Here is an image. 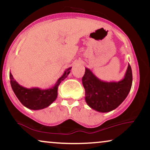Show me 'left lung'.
<instances>
[{"label":"left lung","instance_id":"left-lung-1","mask_svg":"<svg viewBox=\"0 0 150 150\" xmlns=\"http://www.w3.org/2000/svg\"><path fill=\"white\" fill-rule=\"evenodd\" d=\"M82 82L85 89V101L89 107L98 112H110L117 108L128 96L132 83V69L128 64L122 80L105 82L86 67Z\"/></svg>","mask_w":150,"mask_h":150}]
</instances>
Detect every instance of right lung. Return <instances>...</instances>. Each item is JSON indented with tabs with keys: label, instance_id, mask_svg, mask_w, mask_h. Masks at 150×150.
Wrapping results in <instances>:
<instances>
[{
	"label": "right lung",
	"instance_id": "1",
	"mask_svg": "<svg viewBox=\"0 0 150 150\" xmlns=\"http://www.w3.org/2000/svg\"><path fill=\"white\" fill-rule=\"evenodd\" d=\"M71 69V67H69L65 69L54 87L50 89H41L37 87L27 89L22 87L14 80L11 72L9 73L10 83L16 97L24 106L31 110L43 109L50 106L57 99L59 85L68 76Z\"/></svg>",
	"mask_w": 150,
	"mask_h": 150
}]
</instances>
